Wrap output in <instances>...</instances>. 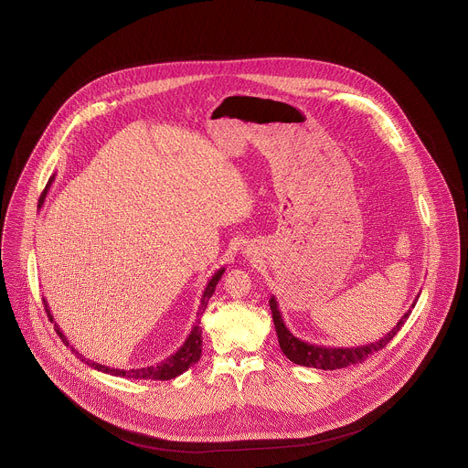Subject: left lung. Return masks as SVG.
Here are the masks:
<instances>
[{"mask_svg": "<svg viewBox=\"0 0 468 468\" xmlns=\"http://www.w3.org/2000/svg\"><path fill=\"white\" fill-rule=\"evenodd\" d=\"M418 296H416L414 303L409 307V311L399 318L396 327H392L381 340H378L374 344L362 346V347H324V346H313V344L302 342L300 338L292 336L291 331L285 327L275 296L270 298V307H271V314H273V322H275V329H277V336H279L282 353L292 364H298V366H303V367L324 369V371H335V369H344L347 366L362 364L369 356H373L374 353L383 349L396 336V333L401 329V325L407 322L409 314L412 313V309H414V305L418 302Z\"/></svg>", "mask_w": 468, "mask_h": 468, "instance_id": "8db88e82", "label": "left lung"}]
</instances>
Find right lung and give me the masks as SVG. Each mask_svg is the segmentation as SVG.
Returning <instances> with one entry per match:
<instances>
[{"mask_svg": "<svg viewBox=\"0 0 468 468\" xmlns=\"http://www.w3.org/2000/svg\"><path fill=\"white\" fill-rule=\"evenodd\" d=\"M52 181H54V177H50L48 185L43 189V193H41V197H39V204H37L39 207H41L43 202H45V197H47V193H48V187L52 185ZM222 275H224V268H220V270L209 279V282H207V285H206V289H204V292H202V298H200V307H198V313H197L198 318L195 320V325H193L191 333L187 335L186 342L183 344V347H181L176 355H172V356H168L166 360H163L161 364L148 366V367H141V369H112V367H106V366L90 362V360H87V358H81L80 353H76L74 347H72V351H74L85 364H89L90 367H94V369L101 371V373L121 376V378H130V379H172V378L185 373L193 364H197L198 358H200V353H202V329L198 327V324H200V314L204 313V309H206V305H207V300H209L211 294L215 292V287H217L218 281L222 279ZM43 303H45V311H47L48 318L52 320V313H50V307H48L47 300H43ZM56 331H58L59 338L69 346L67 336L59 331L58 325H56Z\"/></svg>", "mask_w": 468, "mask_h": 468, "instance_id": "obj_1", "label": "right lung"}]
</instances>
